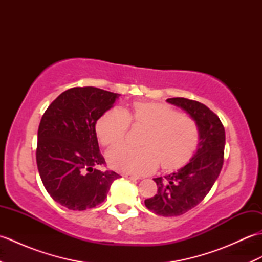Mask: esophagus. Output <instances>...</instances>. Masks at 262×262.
Segmentation results:
<instances>
[{
  "instance_id": "esophagus-1",
  "label": "esophagus",
  "mask_w": 262,
  "mask_h": 262,
  "mask_svg": "<svg viewBox=\"0 0 262 262\" xmlns=\"http://www.w3.org/2000/svg\"><path fill=\"white\" fill-rule=\"evenodd\" d=\"M124 177L126 178V179H130V180H137V179H138L137 176L132 174V173H125Z\"/></svg>"
}]
</instances>
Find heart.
I'll list each match as a JSON object with an SVG mask.
<instances>
[{
  "mask_svg": "<svg viewBox=\"0 0 262 262\" xmlns=\"http://www.w3.org/2000/svg\"><path fill=\"white\" fill-rule=\"evenodd\" d=\"M130 122L135 127H146L142 137L143 146L118 145L107 154L111 168L122 172L149 173L161 166L176 170L190 159L199 141V128L191 117L179 114L168 104L136 101L126 114L111 109L97 122L100 142L113 146L125 141Z\"/></svg>",
  "mask_w": 262,
  "mask_h": 262,
  "instance_id": "1",
  "label": "heart"
}]
</instances>
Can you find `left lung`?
Masks as SVG:
<instances>
[{
    "label": "left lung",
    "mask_w": 262,
    "mask_h": 262,
    "mask_svg": "<svg viewBox=\"0 0 262 262\" xmlns=\"http://www.w3.org/2000/svg\"><path fill=\"white\" fill-rule=\"evenodd\" d=\"M166 101L186 110L199 128L196 154L174 173L154 178L158 192L145 199V206L153 213L173 217L196 207L219 178L224 163L225 129L217 115L203 103L187 98H170Z\"/></svg>",
    "instance_id": "1"
}]
</instances>
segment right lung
I'll use <instances>...</instances> for the list:
<instances>
[{
    "label": "right lung",
    "mask_w": 262,
    "mask_h": 262,
    "mask_svg": "<svg viewBox=\"0 0 262 262\" xmlns=\"http://www.w3.org/2000/svg\"><path fill=\"white\" fill-rule=\"evenodd\" d=\"M120 94L94 86H77L60 93L42 115L38 128L36 160L51 197L72 210L101 204L114 180L104 165L96 134L97 120Z\"/></svg>",
    "instance_id": "right-lung-1"
}]
</instances>
